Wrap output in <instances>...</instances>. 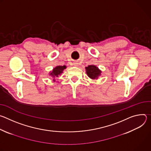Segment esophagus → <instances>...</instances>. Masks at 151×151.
<instances>
[{
    "instance_id": "esophagus-1",
    "label": "esophagus",
    "mask_w": 151,
    "mask_h": 151,
    "mask_svg": "<svg viewBox=\"0 0 151 151\" xmlns=\"http://www.w3.org/2000/svg\"><path fill=\"white\" fill-rule=\"evenodd\" d=\"M75 66H78V63H75Z\"/></svg>"
}]
</instances>
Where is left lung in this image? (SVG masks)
<instances>
[{
  "instance_id": "1",
  "label": "left lung",
  "mask_w": 151,
  "mask_h": 151,
  "mask_svg": "<svg viewBox=\"0 0 151 151\" xmlns=\"http://www.w3.org/2000/svg\"><path fill=\"white\" fill-rule=\"evenodd\" d=\"M85 69L88 76L91 79H97L100 75L101 71L94 65H90L88 67H86Z\"/></svg>"
}]
</instances>
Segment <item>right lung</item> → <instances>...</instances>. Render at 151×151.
I'll use <instances>...</instances> for the list:
<instances>
[{"label": "right lung", "instance_id": "1", "mask_svg": "<svg viewBox=\"0 0 151 151\" xmlns=\"http://www.w3.org/2000/svg\"><path fill=\"white\" fill-rule=\"evenodd\" d=\"M66 68V66H58L53 69L52 73H51L50 75L53 77H58V75H60L63 72V70L65 69Z\"/></svg>", "mask_w": 151, "mask_h": 151}]
</instances>
